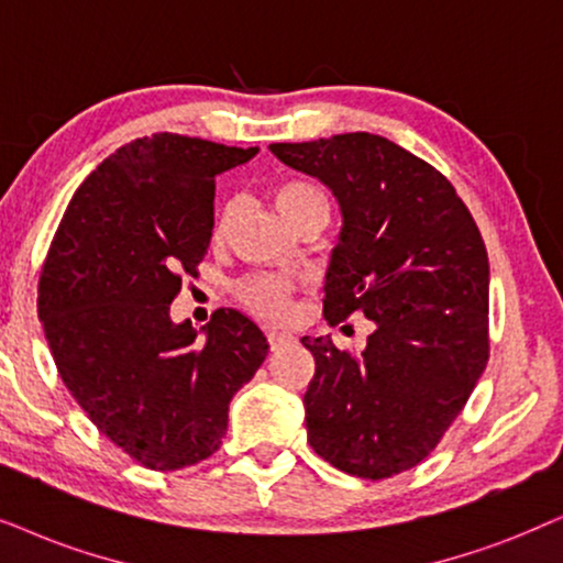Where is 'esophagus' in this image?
<instances>
[{
  "label": "esophagus",
  "instance_id": "obj_1",
  "mask_svg": "<svg viewBox=\"0 0 563 563\" xmlns=\"http://www.w3.org/2000/svg\"><path fill=\"white\" fill-rule=\"evenodd\" d=\"M267 343H269V347H273V351H280L283 345L294 343V338H290V334H286V332L269 330V332H267Z\"/></svg>",
  "mask_w": 563,
  "mask_h": 563
}]
</instances>
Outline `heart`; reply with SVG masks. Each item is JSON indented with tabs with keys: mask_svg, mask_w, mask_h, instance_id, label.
<instances>
[{
	"mask_svg": "<svg viewBox=\"0 0 563 563\" xmlns=\"http://www.w3.org/2000/svg\"><path fill=\"white\" fill-rule=\"evenodd\" d=\"M273 202L275 208L280 210V216L286 218L294 229H301V225L309 223V220L327 218V212H330V202H327L324 189L309 179L280 181L273 189ZM233 212H236L233 205H225V208L220 210L216 229H212L216 241L225 239V233H229V225L233 220ZM298 288H303L301 277L252 273L241 277L236 283V296L249 311H254V314H260L262 319L280 322V319H286L290 314V309H294V294Z\"/></svg>",
	"mask_w": 563,
	"mask_h": 563,
	"instance_id": "1",
	"label": "heart"
}]
</instances>
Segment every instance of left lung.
Returning a JSON list of instances; mask_svg holds the SVG:
<instances>
[{
    "instance_id": "left-lung-1",
    "label": "left lung",
    "mask_w": 563,
    "mask_h": 563,
    "mask_svg": "<svg viewBox=\"0 0 563 563\" xmlns=\"http://www.w3.org/2000/svg\"><path fill=\"white\" fill-rule=\"evenodd\" d=\"M269 151L343 208L324 319L374 322L364 353L301 338L317 364L309 444L347 475L393 478L437 450L488 364L486 244L452 181L393 140L351 132Z\"/></svg>"
}]
</instances>
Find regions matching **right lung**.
<instances>
[{"label":"right lung","instance_id":"1","mask_svg":"<svg viewBox=\"0 0 563 563\" xmlns=\"http://www.w3.org/2000/svg\"><path fill=\"white\" fill-rule=\"evenodd\" d=\"M257 147L158 132L132 140L80 184L38 277V319L56 372L92 426L151 471L208 460L229 402L267 355L233 309L205 338L168 311L197 277L216 223V176Z\"/></svg>","mask_w":563,"mask_h":563}]
</instances>
